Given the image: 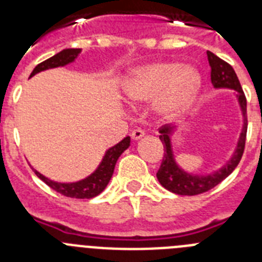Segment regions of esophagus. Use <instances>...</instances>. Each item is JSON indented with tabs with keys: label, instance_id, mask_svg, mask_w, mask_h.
I'll list each match as a JSON object with an SVG mask.
<instances>
[{
	"label": "esophagus",
	"instance_id": "34e87169",
	"mask_svg": "<svg viewBox=\"0 0 262 262\" xmlns=\"http://www.w3.org/2000/svg\"><path fill=\"white\" fill-rule=\"evenodd\" d=\"M144 131H143L142 128H135L133 131V134H131V136H133L134 140H139V139H142L143 136H144Z\"/></svg>",
	"mask_w": 262,
	"mask_h": 262
}]
</instances>
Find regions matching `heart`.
<instances>
[{
	"label": "heart",
	"instance_id": "1",
	"mask_svg": "<svg viewBox=\"0 0 262 262\" xmlns=\"http://www.w3.org/2000/svg\"><path fill=\"white\" fill-rule=\"evenodd\" d=\"M200 72L181 62L159 61L134 69L123 84V93L131 103L156 99V111L163 118L181 115L190 107L201 89Z\"/></svg>",
	"mask_w": 262,
	"mask_h": 262
}]
</instances>
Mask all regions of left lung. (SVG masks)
<instances>
[{
  "instance_id": "1",
  "label": "left lung",
  "mask_w": 262,
  "mask_h": 262,
  "mask_svg": "<svg viewBox=\"0 0 262 262\" xmlns=\"http://www.w3.org/2000/svg\"><path fill=\"white\" fill-rule=\"evenodd\" d=\"M207 59H209V64L211 67V82L214 88L216 89L227 88V89H233L236 92V97H237L243 118H244V124H243L237 147H236L232 157L221 169H217L216 172L210 173V174H193V173L185 172L184 169L180 168L174 160L172 139H170V136L174 133L176 126L164 124L163 127H160L159 138L164 144V157L156 174L157 180L166 190L178 194V195H196V194L211 190L212 187L221 184L224 178L228 177L235 170V168L242 160L243 152H244L248 120H247V98L242 89L240 81L228 62L217 57L210 51H207Z\"/></svg>"
}]
</instances>
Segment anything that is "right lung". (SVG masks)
Returning <instances> with one entry per match:
<instances>
[{
    "label": "right lung",
    "instance_id": "obj_1",
    "mask_svg": "<svg viewBox=\"0 0 262 262\" xmlns=\"http://www.w3.org/2000/svg\"><path fill=\"white\" fill-rule=\"evenodd\" d=\"M81 52V48H67V50H62L61 52L56 53L55 56L50 57V59L45 60L43 62L38 64V66L34 68V71L31 72L30 77H32L34 75L39 73L41 71H46V69L51 68H57V67H64L69 62H73L76 60V57L78 56V53ZM129 142L131 139L129 136L124 138L122 142H119L118 144H115L114 147L108 148L106 151L105 156H103L102 161L99 163L98 168L94 170L90 176H88L86 178L81 180L77 182H56L52 181L50 178L45 177L43 174L35 170L32 168V170L35 172V174L40 178L41 181L47 184L51 189H53L57 193L62 194V195L69 196V198H80V200H89V198H93L97 196L98 194L102 193L105 190V187L107 186L108 181L111 180V176L114 173L115 164H117L118 159L127 148L129 147Z\"/></svg>",
    "mask_w": 262,
    "mask_h": 262
}]
</instances>
